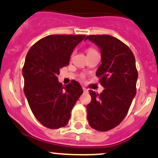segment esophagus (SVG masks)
I'll use <instances>...</instances> for the list:
<instances>
[{
  "label": "esophagus",
  "instance_id": "1",
  "mask_svg": "<svg viewBox=\"0 0 158 158\" xmlns=\"http://www.w3.org/2000/svg\"><path fill=\"white\" fill-rule=\"evenodd\" d=\"M83 90H84V93H88V89L85 87H83Z\"/></svg>",
  "mask_w": 158,
  "mask_h": 158
}]
</instances>
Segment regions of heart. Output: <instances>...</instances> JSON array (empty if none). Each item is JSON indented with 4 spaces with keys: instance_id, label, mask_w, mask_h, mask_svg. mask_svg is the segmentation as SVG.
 I'll return each instance as SVG.
<instances>
[{
    "instance_id": "b5f03b06",
    "label": "heart",
    "mask_w": 158,
    "mask_h": 158,
    "mask_svg": "<svg viewBox=\"0 0 158 158\" xmlns=\"http://www.w3.org/2000/svg\"><path fill=\"white\" fill-rule=\"evenodd\" d=\"M94 51H96V50H94V49H93V48H89L87 50V53L88 52H94Z\"/></svg>"
}]
</instances>
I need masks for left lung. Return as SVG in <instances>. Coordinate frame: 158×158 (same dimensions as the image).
<instances>
[{
	"label": "left lung",
	"instance_id": "8db88e82",
	"mask_svg": "<svg viewBox=\"0 0 158 158\" xmlns=\"http://www.w3.org/2000/svg\"><path fill=\"white\" fill-rule=\"evenodd\" d=\"M85 40L95 44L101 51L102 63L96 74L105 88L100 94L89 90L92 99L86 106L87 120L96 130L108 131L126 117L135 96V59L125 44L111 35H89Z\"/></svg>",
	"mask_w": 158,
	"mask_h": 158
}]
</instances>
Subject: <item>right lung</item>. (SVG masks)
Segmentation results:
<instances>
[{
  "instance_id": "add662e5",
  "label": "right lung",
  "mask_w": 158,
  "mask_h": 158,
  "mask_svg": "<svg viewBox=\"0 0 158 158\" xmlns=\"http://www.w3.org/2000/svg\"><path fill=\"white\" fill-rule=\"evenodd\" d=\"M85 35H53L40 39L28 50L23 69L24 93L32 113L50 129L67 125L71 111L83 93L78 82L62 86L57 75L69 65L75 47Z\"/></svg>"
}]
</instances>
